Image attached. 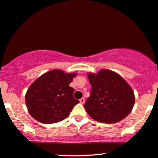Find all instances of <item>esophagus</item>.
Masks as SVG:
<instances>
[{"mask_svg": "<svg viewBox=\"0 0 158 158\" xmlns=\"http://www.w3.org/2000/svg\"><path fill=\"white\" fill-rule=\"evenodd\" d=\"M79 102H80L81 104H84V103H85V99L84 98H81L80 100H79Z\"/></svg>", "mask_w": 158, "mask_h": 158, "instance_id": "esophagus-1", "label": "esophagus"}]
</instances>
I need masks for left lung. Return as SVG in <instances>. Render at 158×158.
I'll return each instance as SVG.
<instances>
[{
  "label": "left lung",
  "mask_w": 158,
  "mask_h": 158,
  "mask_svg": "<svg viewBox=\"0 0 158 158\" xmlns=\"http://www.w3.org/2000/svg\"><path fill=\"white\" fill-rule=\"evenodd\" d=\"M87 77L92 91L84 107L92 118L100 123H115L131 113L135 96L121 75L101 69L97 73H89Z\"/></svg>",
  "instance_id": "1"
}]
</instances>
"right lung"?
Here are the masks:
<instances>
[{
    "label": "right lung",
    "mask_w": 158,
    "mask_h": 158,
    "mask_svg": "<svg viewBox=\"0 0 158 158\" xmlns=\"http://www.w3.org/2000/svg\"><path fill=\"white\" fill-rule=\"evenodd\" d=\"M77 73L60 69L48 71L37 78L25 94L31 116L43 123H55L66 118L79 101L73 98L74 89L69 86Z\"/></svg>",
    "instance_id": "add662e5"
}]
</instances>
